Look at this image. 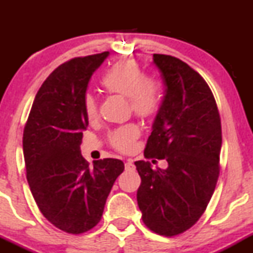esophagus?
<instances>
[{
  "instance_id": "esophagus-1",
  "label": "esophagus",
  "mask_w": 253,
  "mask_h": 253,
  "mask_svg": "<svg viewBox=\"0 0 253 253\" xmlns=\"http://www.w3.org/2000/svg\"><path fill=\"white\" fill-rule=\"evenodd\" d=\"M125 169H126V171H133V170H134V164H133L132 159H128V161L126 162V164H125Z\"/></svg>"
}]
</instances>
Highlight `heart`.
Masks as SVG:
<instances>
[{
  "label": "heart",
  "mask_w": 253,
  "mask_h": 253,
  "mask_svg": "<svg viewBox=\"0 0 253 253\" xmlns=\"http://www.w3.org/2000/svg\"><path fill=\"white\" fill-rule=\"evenodd\" d=\"M100 84L108 94L126 97L128 108L138 118L151 120L161 110L163 101L161 83L155 78L147 77L140 64L134 59L119 60L109 66L101 76ZM83 112L89 121L97 118V101L89 92L83 97ZM139 134L140 129L136 125H125L110 133L109 144L121 152H128Z\"/></svg>",
  "instance_id": "1"
}]
</instances>
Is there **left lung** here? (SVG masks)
I'll return each instance as SVG.
<instances>
[{"instance_id": "8db88e82", "label": "left lung", "mask_w": 253, "mask_h": 253, "mask_svg": "<svg viewBox=\"0 0 253 253\" xmlns=\"http://www.w3.org/2000/svg\"><path fill=\"white\" fill-rule=\"evenodd\" d=\"M165 96L145 146V158L165 159V170L135 162L136 201L145 225L165 237L188 231L210 203L220 173L221 119L201 75L168 54H153Z\"/></svg>"}]
</instances>
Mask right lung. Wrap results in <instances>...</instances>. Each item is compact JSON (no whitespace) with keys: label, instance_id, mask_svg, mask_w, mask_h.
<instances>
[{"label":"right lung","instance_id":"1","mask_svg":"<svg viewBox=\"0 0 253 253\" xmlns=\"http://www.w3.org/2000/svg\"><path fill=\"white\" fill-rule=\"evenodd\" d=\"M109 52L76 57L51 72L37 92L24 129L26 176L40 211L66 233L81 234L102 217L104 203L125 165L104 158L94 168L81 155L88 119L83 97Z\"/></svg>","mask_w":253,"mask_h":253}]
</instances>
